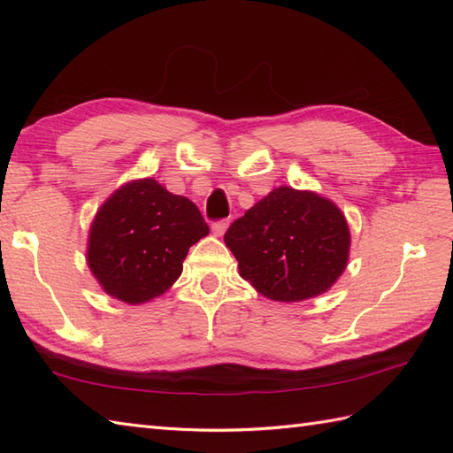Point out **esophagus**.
<instances>
[{"mask_svg":"<svg viewBox=\"0 0 453 453\" xmlns=\"http://www.w3.org/2000/svg\"><path fill=\"white\" fill-rule=\"evenodd\" d=\"M227 226H229V219H218L211 224V232H214L216 235H224Z\"/></svg>","mask_w":453,"mask_h":453,"instance_id":"34e87169","label":"esophagus"}]
</instances>
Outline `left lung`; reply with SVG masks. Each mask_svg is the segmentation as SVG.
<instances>
[{"label":"left lung","mask_w":453,"mask_h":453,"mask_svg":"<svg viewBox=\"0 0 453 453\" xmlns=\"http://www.w3.org/2000/svg\"><path fill=\"white\" fill-rule=\"evenodd\" d=\"M224 242L239 274L274 302H302L339 280L350 251L342 211L311 190L278 187L235 219Z\"/></svg>","instance_id":"obj_1"}]
</instances>
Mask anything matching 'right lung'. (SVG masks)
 Listing matches in <instances>:
<instances>
[{
	"label": "right lung",
	"instance_id": "right-lung-1",
	"mask_svg": "<svg viewBox=\"0 0 453 453\" xmlns=\"http://www.w3.org/2000/svg\"><path fill=\"white\" fill-rule=\"evenodd\" d=\"M208 232L195 202L151 177L132 180L112 192L95 216L88 265L109 296L143 303L169 290L188 249Z\"/></svg>",
	"mask_w": 453,
	"mask_h": 453
}]
</instances>
